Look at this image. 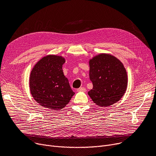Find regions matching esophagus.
Returning a JSON list of instances; mask_svg holds the SVG:
<instances>
[{
	"label": "esophagus",
	"mask_w": 156,
	"mask_h": 156,
	"mask_svg": "<svg viewBox=\"0 0 156 156\" xmlns=\"http://www.w3.org/2000/svg\"><path fill=\"white\" fill-rule=\"evenodd\" d=\"M77 91L78 92H85L87 91V90L85 87H80L79 88L77 89Z\"/></svg>",
	"instance_id": "1"
}]
</instances>
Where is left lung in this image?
Here are the masks:
<instances>
[{
    "mask_svg": "<svg viewBox=\"0 0 156 156\" xmlns=\"http://www.w3.org/2000/svg\"><path fill=\"white\" fill-rule=\"evenodd\" d=\"M89 66L93 88L88 94L93 102L101 107H108L119 101L128 85L122 63L111 54H101L89 61Z\"/></svg>",
    "mask_w": 156,
    "mask_h": 156,
    "instance_id": "left-lung-1",
    "label": "left lung"
}]
</instances>
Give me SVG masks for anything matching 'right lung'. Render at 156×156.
<instances>
[{
	"label": "right lung",
	"mask_w": 156,
	"mask_h": 156,
	"mask_svg": "<svg viewBox=\"0 0 156 156\" xmlns=\"http://www.w3.org/2000/svg\"><path fill=\"white\" fill-rule=\"evenodd\" d=\"M64 62L62 56L48 55L38 61L31 71V94L37 102L48 109H63L75 94L64 75Z\"/></svg>",
	"instance_id": "obj_1"
}]
</instances>
